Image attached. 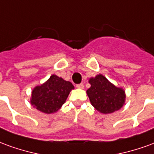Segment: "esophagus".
I'll list each match as a JSON object with an SVG mask.
<instances>
[{
  "instance_id": "34e87169",
  "label": "esophagus",
  "mask_w": 154,
  "mask_h": 154,
  "mask_svg": "<svg viewBox=\"0 0 154 154\" xmlns=\"http://www.w3.org/2000/svg\"><path fill=\"white\" fill-rule=\"evenodd\" d=\"M76 87H77V88H79V89H83V88H84V85L82 83H80V84H77Z\"/></svg>"
}]
</instances>
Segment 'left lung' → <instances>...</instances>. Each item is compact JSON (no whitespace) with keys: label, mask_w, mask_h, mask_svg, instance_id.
Here are the masks:
<instances>
[{"label":"left lung","mask_w":154,"mask_h":154,"mask_svg":"<svg viewBox=\"0 0 154 154\" xmlns=\"http://www.w3.org/2000/svg\"><path fill=\"white\" fill-rule=\"evenodd\" d=\"M89 83L91 87L87 91V96L91 105L100 113H113L125 104V91L110 82L103 75L91 77Z\"/></svg>","instance_id":"1"}]
</instances>
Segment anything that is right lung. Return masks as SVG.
<instances>
[{"mask_svg": "<svg viewBox=\"0 0 154 154\" xmlns=\"http://www.w3.org/2000/svg\"><path fill=\"white\" fill-rule=\"evenodd\" d=\"M74 87L70 82L52 75L49 79L32 91L30 103L37 110L45 114H52L65 103Z\"/></svg>", "mask_w": 154, "mask_h": 154, "instance_id": "obj_1", "label": "right lung"}]
</instances>
